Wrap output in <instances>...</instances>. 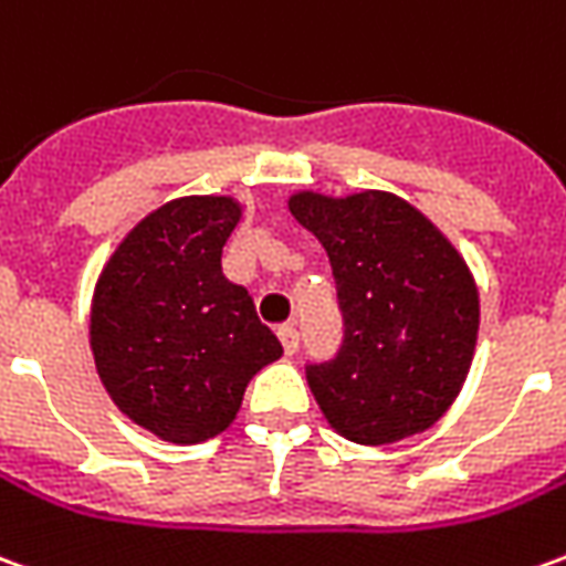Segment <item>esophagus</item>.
Wrapping results in <instances>:
<instances>
[{"label": "esophagus", "mask_w": 566, "mask_h": 566, "mask_svg": "<svg viewBox=\"0 0 566 566\" xmlns=\"http://www.w3.org/2000/svg\"><path fill=\"white\" fill-rule=\"evenodd\" d=\"M279 339H282L284 352H287V355H294L296 345H300V333H296L294 324H282V327H279Z\"/></svg>", "instance_id": "esophagus-1"}]
</instances>
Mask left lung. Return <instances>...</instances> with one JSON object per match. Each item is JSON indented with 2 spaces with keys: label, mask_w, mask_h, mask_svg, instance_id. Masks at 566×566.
I'll list each match as a JSON object with an SVG mask.
<instances>
[{
  "label": "left lung",
  "mask_w": 566,
  "mask_h": 566,
  "mask_svg": "<svg viewBox=\"0 0 566 566\" xmlns=\"http://www.w3.org/2000/svg\"><path fill=\"white\" fill-rule=\"evenodd\" d=\"M287 209L327 251L345 315L339 357L306 373L327 424L360 446L424 433L473 367L479 287L467 260L388 190H294Z\"/></svg>",
  "instance_id": "8db88e82"
}]
</instances>
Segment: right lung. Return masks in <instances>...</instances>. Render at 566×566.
I'll use <instances>...</instances> for the list:
<instances>
[{"label":"right lung","mask_w":566,"mask_h":566,"mask_svg":"<svg viewBox=\"0 0 566 566\" xmlns=\"http://www.w3.org/2000/svg\"><path fill=\"white\" fill-rule=\"evenodd\" d=\"M242 202L193 193L163 202L105 260L91 300V352L112 403L163 442L197 446L242 409L248 381L282 357L221 251Z\"/></svg>","instance_id":"add662e5"}]
</instances>
